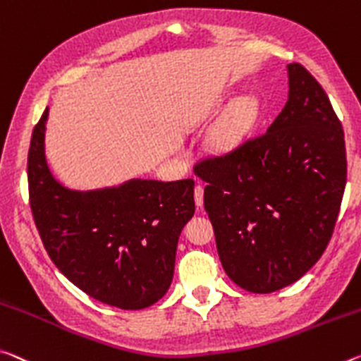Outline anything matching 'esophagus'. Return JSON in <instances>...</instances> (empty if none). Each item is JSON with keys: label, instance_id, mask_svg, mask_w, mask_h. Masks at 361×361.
Masks as SVG:
<instances>
[{"label": "esophagus", "instance_id": "obj_1", "mask_svg": "<svg viewBox=\"0 0 361 361\" xmlns=\"http://www.w3.org/2000/svg\"><path fill=\"white\" fill-rule=\"evenodd\" d=\"M194 202H196L197 207H202L204 205V188L201 185L194 188Z\"/></svg>", "mask_w": 361, "mask_h": 361}]
</instances>
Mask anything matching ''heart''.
Masks as SVG:
<instances>
[{
	"mask_svg": "<svg viewBox=\"0 0 361 361\" xmlns=\"http://www.w3.org/2000/svg\"><path fill=\"white\" fill-rule=\"evenodd\" d=\"M260 117V104L255 96H244L231 106L216 128L212 146L220 154H231L241 149L254 133Z\"/></svg>",
	"mask_w": 361,
	"mask_h": 361,
	"instance_id": "1",
	"label": "heart"
}]
</instances>
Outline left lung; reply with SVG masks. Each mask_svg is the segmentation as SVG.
Instances as JSON below:
<instances>
[{"mask_svg":"<svg viewBox=\"0 0 361 361\" xmlns=\"http://www.w3.org/2000/svg\"><path fill=\"white\" fill-rule=\"evenodd\" d=\"M288 102L267 133L194 167L223 270L249 293L295 283L333 234L347 180L344 131L307 68L288 64Z\"/></svg>","mask_w":361,"mask_h":361,"instance_id":"8db88e82","label":"left lung"}]
</instances>
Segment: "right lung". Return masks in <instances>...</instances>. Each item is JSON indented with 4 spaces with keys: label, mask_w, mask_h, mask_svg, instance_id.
<instances>
[{
    "label": "right lung",
    "mask_w": 361,
    "mask_h": 361,
    "mask_svg": "<svg viewBox=\"0 0 361 361\" xmlns=\"http://www.w3.org/2000/svg\"><path fill=\"white\" fill-rule=\"evenodd\" d=\"M49 107L28 151L30 207L51 260L68 281L102 304L141 310L167 293L183 226L194 215V181L131 178L72 190L44 154Z\"/></svg>",
    "instance_id": "1"
}]
</instances>
